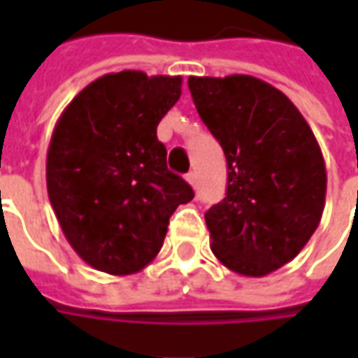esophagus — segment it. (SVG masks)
<instances>
[{"instance_id": "1", "label": "esophagus", "mask_w": 358, "mask_h": 358, "mask_svg": "<svg viewBox=\"0 0 358 358\" xmlns=\"http://www.w3.org/2000/svg\"><path fill=\"white\" fill-rule=\"evenodd\" d=\"M186 180H187V184H189L192 187L197 186V174H195V172H187Z\"/></svg>"}]
</instances>
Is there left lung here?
I'll return each instance as SVG.
<instances>
[{
    "label": "left lung",
    "instance_id": "8db88e82",
    "mask_svg": "<svg viewBox=\"0 0 358 358\" xmlns=\"http://www.w3.org/2000/svg\"><path fill=\"white\" fill-rule=\"evenodd\" d=\"M187 86L228 163L224 199L205 213L210 249L236 274L266 276L299 255L320 224V145L289 97L261 78L189 76Z\"/></svg>",
    "mask_w": 358,
    "mask_h": 358
}]
</instances>
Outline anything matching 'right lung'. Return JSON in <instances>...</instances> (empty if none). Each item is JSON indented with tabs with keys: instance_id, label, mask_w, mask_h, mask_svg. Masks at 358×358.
I'll return each mask as SVG.
<instances>
[{
	"instance_id": "1",
	"label": "right lung",
	"mask_w": 358,
	"mask_h": 358,
	"mask_svg": "<svg viewBox=\"0 0 358 358\" xmlns=\"http://www.w3.org/2000/svg\"><path fill=\"white\" fill-rule=\"evenodd\" d=\"M180 94L182 76L109 73L61 113L48 149V195L66 241L92 268L113 276L145 268L172 213L194 199L157 140Z\"/></svg>"
}]
</instances>
